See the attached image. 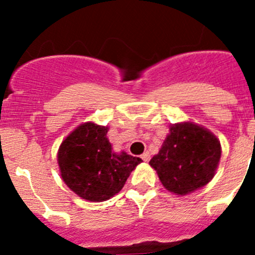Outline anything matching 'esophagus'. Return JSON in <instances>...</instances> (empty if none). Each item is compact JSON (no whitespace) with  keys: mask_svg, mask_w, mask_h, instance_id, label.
Here are the masks:
<instances>
[{"mask_svg":"<svg viewBox=\"0 0 255 255\" xmlns=\"http://www.w3.org/2000/svg\"><path fill=\"white\" fill-rule=\"evenodd\" d=\"M140 158H142L144 161H149L150 160V154H149L148 151H145V153H143L142 155H140Z\"/></svg>","mask_w":255,"mask_h":255,"instance_id":"obj_1","label":"esophagus"}]
</instances>
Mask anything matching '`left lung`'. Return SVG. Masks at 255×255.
<instances>
[{"instance_id": "obj_1", "label": "left lung", "mask_w": 255, "mask_h": 255, "mask_svg": "<svg viewBox=\"0 0 255 255\" xmlns=\"http://www.w3.org/2000/svg\"><path fill=\"white\" fill-rule=\"evenodd\" d=\"M221 158V143L206 128L192 122L170 126V133L149 164L170 192L187 195L207 185Z\"/></svg>"}]
</instances>
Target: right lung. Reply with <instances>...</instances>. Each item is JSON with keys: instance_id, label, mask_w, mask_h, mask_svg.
Returning a JSON list of instances; mask_svg holds the SVG:
<instances>
[{"instance_id": "1", "label": "right lung", "mask_w": 255, "mask_h": 255, "mask_svg": "<svg viewBox=\"0 0 255 255\" xmlns=\"http://www.w3.org/2000/svg\"><path fill=\"white\" fill-rule=\"evenodd\" d=\"M109 128L86 122L61 143L58 164L64 182L78 196L92 202L111 199L122 190L142 159L116 154L107 138Z\"/></svg>"}]
</instances>
